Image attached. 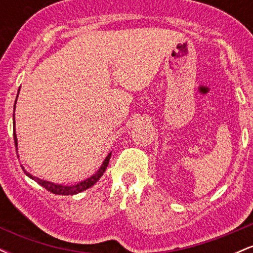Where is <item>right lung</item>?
Masks as SVG:
<instances>
[{
    "label": "right lung",
    "instance_id": "obj_1",
    "mask_svg": "<svg viewBox=\"0 0 253 253\" xmlns=\"http://www.w3.org/2000/svg\"><path fill=\"white\" fill-rule=\"evenodd\" d=\"M19 91H20V89H19ZM16 100H17V96H16ZM15 103H16V101H15ZM14 110H15V104H14ZM13 117H14V115H13ZM13 124H14V127H13L14 141H15V147L17 150V139H16V133H15V118H14V123ZM110 155H112V152H110L109 155L106 157V159L103 161L102 165H101V168L97 170V172L95 173V175L89 177V178L84 179V181H82V182L76 183V184H74V185H62V184H56V183H52V182H48V181H43V179H40L36 176L31 175V173L27 172V171H26L24 168H22V170L25 171V173L28 177H30V178L34 179V181L39 183V184L42 185V188H45L46 190L51 191L52 194H57V195H75V194H78V193H81V191L86 190L88 188L92 187V185H94L95 183H96L98 179L101 178V176L103 175V172L106 171L107 167H108Z\"/></svg>",
    "mask_w": 253,
    "mask_h": 253
}]
</instances>
